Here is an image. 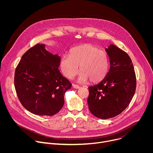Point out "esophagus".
<instances>
[{
  "instance_id": "esophagus-1",
  "label": "esophagus",
  "mask_w": 153,
  "mask_h": 153,
  "mask_svg": "<svg viewBox=\"0 0 153 153\" xmlns=\"http://www.w3.org/2000/svg\"><path fill=\"white\" fill-rule=\"evenodd\" d=\"M73 86L74 87V88H76V89H79V88H80V86H79L78 85H76V84H73Z\"/></svg>"
}]
</instances>
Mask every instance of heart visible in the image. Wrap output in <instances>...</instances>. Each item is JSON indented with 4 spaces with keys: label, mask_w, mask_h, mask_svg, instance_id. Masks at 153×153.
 <instances>
[{
    "label": "heart",
    "mask_w": 153,
    "mask_h": 153,
    "mask_svg": "<svg viewBox=\"0 0 153 153\" xmlns=\"http://www.w3.org/2000/svg\"><path fill=\"white\" fill-rule=\"evenodd\" d=\"M60 66L64 76L68 79L77 74L79 66V82L89 79L91 82H97L106 75L109 61L105 51L92 45L85 44L72 48L69 56H63Z\"/></svg>",
    "instance_id": "obj_1"
}]
</instances>
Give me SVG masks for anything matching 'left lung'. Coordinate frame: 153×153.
<instances>
[{
  "mask_svg": "<svg viewBox=\"0 0 153 153\" xmlns=\"http://www.w3.org/2000/svg\"><path fill=\"white\" fill-rule=\"evenodd\" d=\"M110 68L98 84L88 87V105L96 117L106 119L120 114L131 101L136 88L133 65L128 54L114 45L105 49Z\"/></svg>",
  "mask_w": 153,
  "mask_h": 153,
  "instance_id": "obj_1",
  "label": "left lung"
}]
</instances>
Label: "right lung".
I'll return each mask as SVG.
<instances>
[{
    "instance_id": "add662e5",
    "label": "right lung",
    "mask_w": 153,
    "mask_h": 153,
    "mask_svg": "<svg viewBox=\"0 0 153 153\" xmlns=\"http://www.w3.org/2000/svg\"><path fill=\"white\" fill-rule=\"evenodd\" d=\"M37 43L22 57L15 70L14 86L21 104L39 116H53L63 106L71 83L59 70L60 57Z\"/></svg>"
}]
</instances>
